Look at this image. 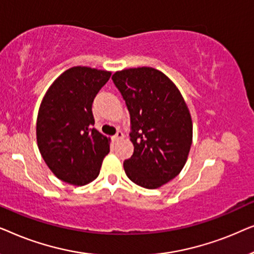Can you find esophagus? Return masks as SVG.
Masks as SVG:
<instances>
[{
	"mask_svg": "<svg viewBox=\"0 0 254 254\" xmlns=\"http://www.w3.org/2000/svg\"><path fill=\"white\" fill-rule=\"evenodd\" d=\"M121 138H124V134L121 133V131H118V133L113 136V141L114 142H118V141H120Z\"/></svg>",
	"mask_w": 254,
	"mask_h": 254,
	"instance_id": "obj_1",
	"label": "esophagus"
}]
</instances>
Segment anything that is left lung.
Returning a JSON list of instances; mask_svg holds the SVG:
<instances>
[{
  "label": "left lung",
  "instance_id": "obj_1",
  "mask_svg": "<svg viewBox=\"0 0 254 254\" xmlns=\"http://www.w3.org/2000/svg\"><path fill=\"white\" fill-rule=\"evenodd\" d=\"M130 114L134 154L124 162L128 178L155 190L169 183L186 164L193 140L189 106L165 74L151 67L113 74Z\"/></svg>",
  "mask_w": 254,
  "mask_h": 254
}]
</instances>
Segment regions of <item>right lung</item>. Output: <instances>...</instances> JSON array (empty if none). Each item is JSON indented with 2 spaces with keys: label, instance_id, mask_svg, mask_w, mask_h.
Instances as JSON below:
<instances>
[{
  "label": "right lung",
  "instance_id": "obj_1",
  "mask_svg": "<svg viewBox=\"0 0 254 254\" xmlns=\"http://www.w3.org/2000/svg\"><path fill=\"white\" fill-rule=\"evenodd\" d=\"M110 76L111 71L102 69L71 67L52 83L41 100L38 148L51 171L70 185L93 182L110 152L111 138L92 128L93 99Z\"/></svg>",
  "mask_w": 254,
  "mask_h": 254
}]
</instances>
